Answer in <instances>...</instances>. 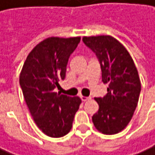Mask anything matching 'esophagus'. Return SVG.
Segmentation results:
<instances>
[{"label":"esophagus","mask_w":155,"mask_h":155,"mask_svg":"<svg viewBox=\"0 0 155 155\" xmlns=\"http://www.w3.org/2000/svg\"><path fill=\"white\" fill-rule=\"evenodd\" d=\"M80 99L83 101V102H86V101L90 100L91 98H90V97H85V96H83V95H80Z\"/></svg>","instance_id":"esophagus-1"}]
</instances>
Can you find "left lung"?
<instances>
[{
    "label": "left lung",
    "instance_id": "8db88e82",
    "mask_svg": "<svg viewBox=\"0 0 155 155\" xmlns=\"http://www.w3.org/2000/svg\"><path fill=\"white\" fill-rule=\"evenodd\" d=\"M82 41L96 54L102 80L108 85L107 94L95 98L99 110L92 122L100 132L117 134L127 126L138 104L141 89L138 70L127 49L114 38L84 37Z\"/></svg>",
    "mask_w": 155,
    "mask_h": 155
}]
</instances>
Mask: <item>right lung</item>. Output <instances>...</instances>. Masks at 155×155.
Masks as SVG:
<instances>
[{
    "label": "right lung",
    "instance_id": "obj_1",
    "mask_svg": "<svg viewBox=\"0 0 155 155\" xmlns=\"http://www.w3.org/2000/svg\"><path fill=\"white\" fill-rule=\"evenodd\" d=\"M79 41L80 37L46 38L30 51L20 73V87L32 117L38 127L51 138L63 137L71 130L81 104L79 97L55 92Z\"/></svg>",
    "mask_w": 155,
    "mask_h": 155
}]
</instances>
